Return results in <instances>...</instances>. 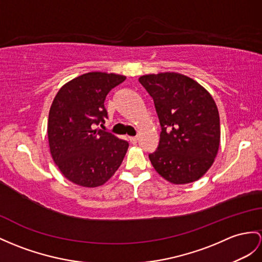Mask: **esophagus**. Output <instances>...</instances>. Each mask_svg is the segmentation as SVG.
<instances>
[{
  "label": "esophagus",
  "instance_id": "esophagus-1",
  "mask_svg": "<svg viewBox=\"0 0 262 262\" xmlns=\"http://www.w3.org/2000/svg\"><path fill=\"white\" fill-rule=\"evenodd\" d=\"M129 139H130V142L132 144H136L138 142V137H130Z\"/></svg>",
  "mask_w": 262,
  "mask_h": 262
}]
</instances>
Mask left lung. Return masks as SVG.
<instances>
[{"mask_svg":"<svg viewBox=\"0 0 262 262\" xmlns=\"http://www.w3.org/2000/svg\"><path fill=\"white\" fill-rule=\"evenodd\" d=\"M160 121V141L149 159L174 184L196 181L211 167L220 144V118L205 88L174 72L140 76Z\"/></svg>","mask_w":262,"mask_h":262,"instance_id":"left-lung-1","label":"left lung"}]
</instances>
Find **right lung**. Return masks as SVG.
<instances>
[{
	"mask_svg": "<svg viewBox=\"0 0 262 262\" xmlns=\"http://www.w3.org/2000/svg\"><path fill=\"white\" fill-rule=\"evenodd\" d=\"M124 80V75L89 72L63 85L52 102L48 121L51 155L62 174L78 186H102L123 161L129 143L94 127L107 119V93Z\"/></svg>",
	"mask_w": 262,
	"mask_h": 262,
	"instance_id": "obj_1",
	"label": "right lung"
}]
</instances>
